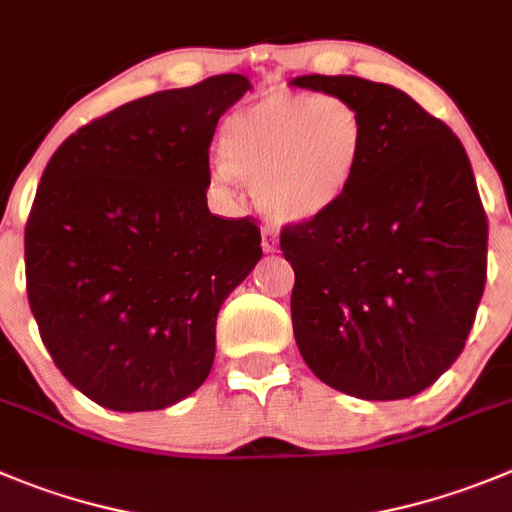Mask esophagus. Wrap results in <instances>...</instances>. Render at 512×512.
<instances>
[{"instance_id": "1", "label": "esophagus", "mask_w": 512, "mask_h": 512, "mask_svg": "<svg viewBox=\"0 0 512 512\" xmlns=\"http://www.w3.org/2000/svg\"><path fill=\"white\" fill-rule=\"evenodd\" d=\"M276 246H279L276 233L269 231V228H264V231H261V248H264V253H274Z\"/></svg>"}]
</instances>
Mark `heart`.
Here are the masks:
<instances>
[{
	"label": "heart",
	"mask_w": 512,
	"mask_h": 512,
	"mask_svg": "<svg viewBox=\"0 0 512 512\" xmlns=\"http://www.w3.org/2000/svg\"><path fill=\"white\" fill-rule=\"evenodd\" d=\"M365 144L363 116L345 98L271 93L225 121L215 175L251 185L271 223L309 225L348 198Z\"/></svg>",
	"instance_id": "1"
}]
</instances>
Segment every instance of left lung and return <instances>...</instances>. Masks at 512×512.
I'll list each match as a JSON object with an SVG mask.
<instances>
[{
	"label": "left lung",
	"mask_w": 512,
	"mask_h": 512,
	"mask_svg": "<svg viewBox=\"0 0 512 512\" xmlns=\"http://www.w3.org/2000/svg\"><path fill=\"white\" fill-rule=\"evenodd\" d=\"M289 86L345 98L368 131L348 198L281 231L299 353L348 396H416L459 358L485 289L487 218L470 159L444 121L388 83L299 75Z\"/></svg>",
	"instance_id": "1"
}]
</instances>
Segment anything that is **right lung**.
Masks as SVG:
<instances>
[{
	"instance_id": "1",
	"label": "right lung",
	"mask_w": 512,
	"mask_h": 512,
	"mask_svg": "<svg viewBox=\"0 0 512 512\" xmlns=\"http://www.w3.org/2000/svg\"><path fill=\"white\" fill-rule=\"evenodd\" d=\"M246 75L124 103L65 139L25 228L27 297L60 373L111 411L198 391L215 320L261 259L248 218L208 210V149Z\"/></svg>"
}]
</instances>
